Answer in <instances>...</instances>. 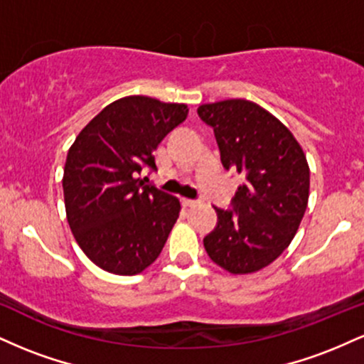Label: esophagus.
<instances>
[{
	"label": "esophagus",
	"instance_id": "34e87169",
	"mask_svg": "<svg viewBox=\"0 0 364 364\" xmlns=\"http://www.w3.org/2000/svg\"><path fill=\"white\" fill-rule=\"evenodd\" d=\"M198 203V200H191V198H183V205L186 207H195Z\"/></svg>",
	"mask_w": 364,
	"mask_h": 364
}]
</instances>
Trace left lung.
<instances>
[{
    "label": "left lung",
    "mask_w": 364,
    "mask_h": 364,
    "mask_svg": "<svg viewBox=\"0 0 364 364\" xmlns=\"http://www.w3.org/2000/svg\"><path fill=\"white\" fill-rule=\"evenodd\" d=\"M224 169L243 174L231 210L215 207L217 225L203 237L208 257L231 274L270 265L298 231L310 195V168L284 124L252 101L202 104Z\"/></svg>",
    "instance_id": "left-lung-1"
}]
</instances>
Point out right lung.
<instances>
[{
  "label": "right lung",
  "instance_id": "obj_1",
  "mask_svg": "<svg viewBox=\"0 0 364 364\" xmlns=\"http://www.w3.org/2000/svg\"><path fill=\"white\" fill-rule=\"evenodd\" d=\"M186 116V104L129 95L104 107L70 147L66 217L83 253L106 272L140 274L164 248L181 203L139 174L157 169L154 150Z\"/></svg>",
  "mask_w": 364,
  "mask_h": 364
}]
</instances>
